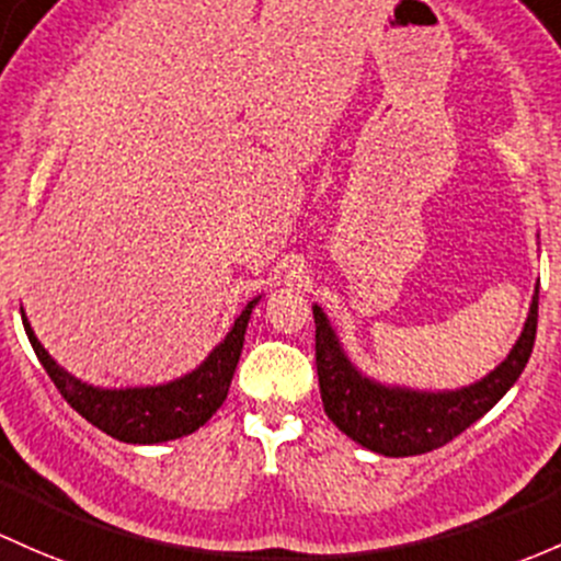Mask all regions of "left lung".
<instances>
[{"label":"left lung","mask_w":561,"mask_h":561,"mask_svg":"<svg viewBox=\"0 0 561 561\" xmlns=\"http://www.w3.org/2000/svg\"><path fill=\"white\" fill-rule=\"evenodd\" d=\"M314 325L317 376L328 420L365 449L385 457H414L449 444L516 385L538 333V290L511 355L481 381L451 392H420L370 381L344 355L320 306H314Z\"/></svg>","instance_id":"1"}]
</instances>
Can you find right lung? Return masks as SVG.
<instances>
[{
	"mask_svg": "<svg viewBox=\"0 0 561 561\" xmlns=\"http://www.w3.org/2000/svg\"><path fill=\"white\" fill-rule=\"evenodd\" d=\"M255 304L257 298L247 304V309L236 317L226 341H220V346H215V352L193 374L169 381V385L128 389H99L75 379L47 355L23 311L21 320L50 381L82 420L123 444H163V440L196 433L228 398L236 363H239L241 346H244L247 322H250Z\"/></svg>",
	"mask_w": 561,
	"mask_h": 561,
	"instance_id": "1",
	"label": "right lung"
}]
</instances>
